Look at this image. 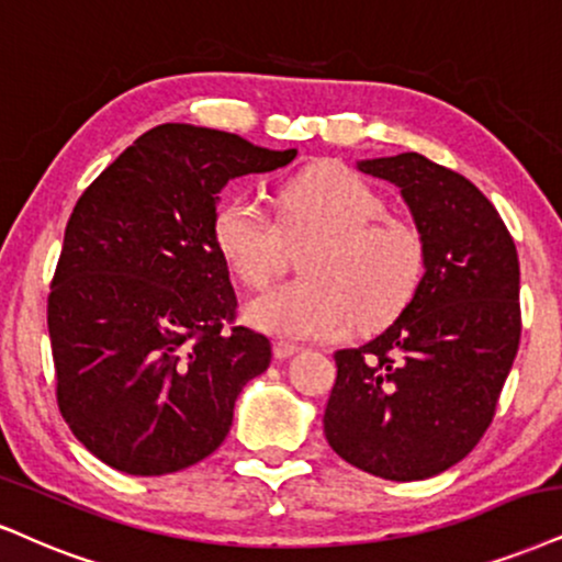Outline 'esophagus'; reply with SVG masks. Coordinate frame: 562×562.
Segmentation results:
<instances>
[{
  "instance_id": "esophagus-1",
  "label": "esophagus",
  "mask_w": 562,
  "mask_h": 562,
  "mask_svg": "<svg viewBox=\"0 0 562 562\" xmlns=\"http://www.w3.org/2000/svg\"><path fill=\"white\" fill-rule=\"evenodd\" d=\"M296 351H300V346L289 344V341H276V346H273L276 359H292Z\"/></svg>"
}]
</instances>
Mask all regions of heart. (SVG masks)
Wrapping results in <instances>:
<instances>
[{
    "label": "heart",
    "instance_id": "heart-1",
    "mask_svg": "<svg viewBox=\"0 0 562 562\" xmlns=\"http://www.w3.org/2000/svg\"><path fill=\"white\" fill-rule=\"evenodd\" d=\"M276 224L255 200L232 195L213 213L221 258L249 289H262L283 266V239L321 234L302 260L304 281L255 296L252 328L289 341L338 338L359 323L378 328L417 292L425 247L417 228L385 213V198L344 164H315L273 195Z\"/></svg>",
    "mask_w": 562,
    "mask_h": 562
}]
</instances>
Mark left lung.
I'll return each instance as SVG.
<instances>
[{
	"mask_svg": "<svg viewBox=\"0 0 562 562\" xmlns=\"http://www.w3.org/2000/svg\"><path fill=\"white\" fill-rule=\"evenodd\" d=\"M357 166L401 190L425 273L383 334L334 355L323 427L351 467L417 482L472 453L493 422L521 338L518 255L495 205L467 177L419 154Z\"/></svg>",
	"mask_w": 562,
	"mask_h": 562,
	"instance_id": "obj_1",
	"label": "left lung"
}]
</instances>
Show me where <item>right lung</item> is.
I'll return each instance as SVG.
<instances>
[{
  "mask_svg": "<svg viewBox=\"0 0 562 562\" xmlns=\"http://www.w3.org/2000/svg\"><path fill=\"white\" fill-rule=\"evenodd\" d=\"M296 158L195 124H158L82 192L48 294L61 417L133 476L182 472L228 435L270 341L226 330L237 296L213 241L228 179Z\"/></svg>",
  "mask_w": 562,
  "mask_h": 562,
  "instance_id": "1",
  "label": "right lung"
}]
</instances>
